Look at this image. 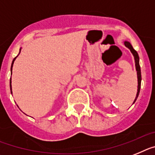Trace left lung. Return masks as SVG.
<instances>
[{"mask_svg": "<svg viewBox=\"0 0 155 155\" xmlns=\"http://www.w3.org/2000/svg\"><path fill=\"white\" fill-rule=\"evenodd\" d=\"M124 44L126 48H128L130 50L131 53L133 54L134 57V61H135V66H136V70H137V82H138V86H137V96L135 97V100H134V103H135V101H137V97L139 96L140 94V85H141V72H140V58L139 55L137 54V52L134 49L133 46L131 45L129 41H124Z\"/></svg>", "mask_w": 155, "mask_h": 155, "instance_id": "obj_1", "label": "left lung"}]
</instances>
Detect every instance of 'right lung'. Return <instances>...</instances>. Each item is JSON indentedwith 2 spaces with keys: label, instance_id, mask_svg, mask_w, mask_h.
I'll use <instances>...</instances> for the list:
<instances>
[{
  "label": "right lung",
  "instance_id": "obj_1",
  "mask_svg": "<svg viewBox=\"0 0 155 155\" xmlns=\"http://www.w3.org/2000/svg\"><path fill=\"white\" fill-rule=\"evenodd\" d=\"M20 51H21V48H20ZM20 51H19V54H20ZM18 54L17 55V56H16L14 59H13L12 63V66H11V72H12V67H13V64H14L15 60L16 59V58L18 57ZM11 75H12V74H11ZM10 90H11V94H12V78H11V79H10Z\"/></svg>",
  "mask_w": 155,
  "mask_h": 155
}]
</instances>
